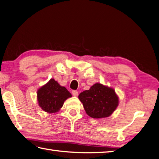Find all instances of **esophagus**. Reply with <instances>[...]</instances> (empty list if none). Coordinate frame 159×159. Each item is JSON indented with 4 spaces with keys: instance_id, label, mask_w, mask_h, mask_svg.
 I'll list each match as a JSON object with an SVG mask.
<instances>
[{
    "instance_id": "34e87169",
    "label": "esophagus",
    "mask_w": 159,
    "mask_h": 159,
    "mask_svg": "<svg viewBox=\"0 0 159 159\" xmlns=\"http://www.w3.org/2000/svg\"><path fill=\"white\" fill-rule=\"evenodd\" d=\"M72 94L73 96L77 97V95H78V92H77V90H72Z\"/></svg>"
}]
</instances>
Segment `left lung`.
Segmentation results:
<instances>
[{"instance_id":"8db88e82","label":"left lung","mask_w":159,"mask_h":159,"mask_svg":"<svg viewBox=\"0 0 159 159\" xmlns=\"http://www.w3.org/2000/svg\"><path fill=\"white\" fill-rule=\"evenodd\" d=\"M78 98L86 114L94 119L109 116L115 111L119 103L114 89L99 83L81 93Z\"/></svg>"}]
</instances>
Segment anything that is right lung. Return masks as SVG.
<instances>
[{"label": "right lung", "mask_w": 159, "mask_h": 159, "mask_svg": "<svg viewBox=\"0 0 159 159\" xmlns=\"http://www.w3.org/2000/svg\"><path fill=\"white\" fill-rule=\"evenodd\" d=\"M72 97L64 86H61L56 81L51 79L47 84L38 90L39 106L45 112L55 113L62 107L64 101Z\"/></svg>", "instance_id": "add662e5"}]
</instances>
